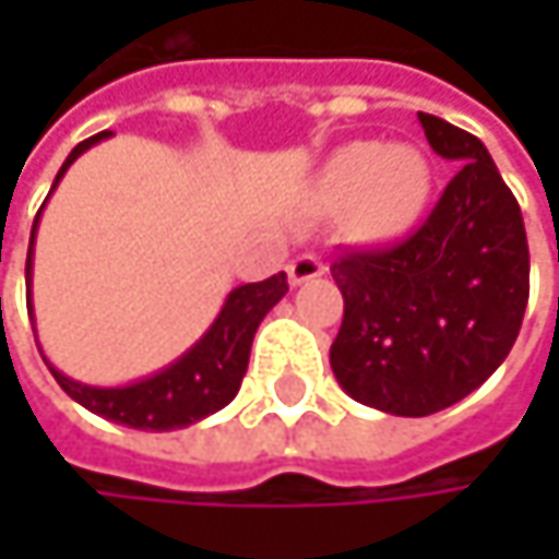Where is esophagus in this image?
Listing matches in <instances>:
<instances>
[{
  "label": "esophagus",
  "instance_id": "obj_1",
  "mask_svg": "<svg viewBox=\"0 0 559 559\" xmlns=\"http://www.w3.org/2000/svg\"><path fill=\"white\" fill-rule=\"evenodd\" d=\"M323 272H326V265H323V259L313 255V252H304V255H297V259L287 265V278H290V284H307V281L320 278Z\"/></svg>",
  "mask_w": 559,
  "mask_h": 559
}]
</instances>
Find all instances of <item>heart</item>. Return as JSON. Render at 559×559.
I'll list each match as a JSON object with an SVG mask.
<instances>
[{
    "instance_id": "1",
    "label": "heart",
    "mask_w": 559,
    "mask_h": 559,
    "mask_svg": "<svg viewBox=\"0 0 559 559\" xmlns=\"http://www.w3.org/2000/svg\"><path fill=\"white\" fill-rule=\"evenodd\" d=\"M430 193V165L411 145L349 142L320 174L317 197L323 206L359 203V219L372 233L404 229Z\"/></svg>"
}]
</instances>
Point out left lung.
Here are the masks:
<instances>
[{"mask_svg": "<svg viewBox=\"0 0 559 559\" xmlns=\"http://www.w3.org/2000/svg\"><path fill=\"white\" fill-rule=\"evenodd\" d=\"M417 119L456 177L407 239L346 249L330 265L343 290L333 376L397 417L437 414L479 389L511 353L531 290L521 206L492 155L437 116Z\"/></svg>", "mask_w": 559, "mask_h": 559, "instance_id": "left-lung-1", "label": "left lung"}]
</instances>
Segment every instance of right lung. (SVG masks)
<instances>
[{
	"instance_id": "add662e5",
	"label": "right lung",
	"mask_w": 559,
	"mask_h": 559,
	"mask_svg": "<svg viewBox=\"0 0 559 559\" xmlns=\"http://www.w3.org/2000/svg\"><path fill=\"white\" fill-rule=\"evenodd\" d=\"M109 132H99L86 142H80L63 168L57 170V180L63 177V170L70 168L90 145L103 142ZM51 187V190H55ZM41 216V213H38ZM35 229L38 219L32 226V242H28V262H25V281L32 287V255H35ZM287 294V275L278 272L272 278L255 281V284H242L236 287L219 317L213 320V326L177 359L170 362L168 369L122 385V389H96V385H83L67 379L63 372H57L55 366L48 362L51 376L57 379V385L67 391L76 404H83L86 411L135 427V430H177V427H190L210 414H216L219 407H226L236 391L242 385V376L249 369V353H252V340L259 323L265 320V313L278 304L281 297ZM28 317L35 320L32 310V294H28Z\"/></svg>"
}]
</instances>
